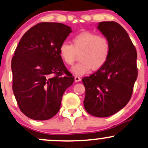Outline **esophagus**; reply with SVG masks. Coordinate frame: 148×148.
I'll list each match as a JSON object with an SVG mask.
<instances>
[{
    "mask_svg": "<svg viewBox=\"0 0 148 148\" xmlns=\"http://www.w3.org/2000/svg\"><path fill=\"white\" fill-rule=\"evenodd\" d=\"M74 80H75L76 82H79V81H81V77H80V76H75V77H74Z\"/></svg>",
    "mask_w": 148,
    "mask_h": 148,
    "instance_id": "34e87169",
    "label": "esophagus"
}]
</instances>
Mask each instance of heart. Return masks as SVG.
I'll use <instances>...</instances> for the list:
<instances>
[{"instance_id":"obj_1","label":"heart","mask_w":148,"mask_h":148,"mask_svg":"<svg viewBox=\"0 0 148 148\" xmlns=\"http://www.w3.org/2000/svg\"><path fill=\"white\" fill-rule=\"evenodd\" d=\"M110 42L106 36L91 32H83L72 38V45L63 42L59 47V56L67 65L75 61L80 53L78 63L71 71L75 75L81 76L90 69L97 70L102 67L108 59L110 53Z\"/></svg>"}]
</instances>
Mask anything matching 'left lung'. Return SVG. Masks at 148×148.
Returning a JSON list of instances; mask_svg holds the SVG:
<instances>
[{
    "mask_svg": "<svg viewBox=\"0 0 148 148\" xmlns=\"http://www.w3.org/2000/svg\"><path fill=\"white\" fill-rule=\"evenodd\" d=\"M98 29L110 42V53L104 65L83 77L85 109L97 117H108L130 100L138 76L136 48L127 32L114 21L99 23Z\"/></svg>",
    "mask_w": 148,
    "mask_h": 148,
    "instance_id": "obj_1",
    "label": "left lung"
}]
</instances>
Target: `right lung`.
Instances as JSON below:
<instances>
[{"mask_svg":"<svg viewBox=\"0 0 148 148\" xmlns=\"http://www.w3.org/2000/svg\"><path fill=\"white\" fill-rule=\"evenodd\" d=\"M71 27L43 22L27 31L12 59V90L21 111L29 118L45 121L59 111L64 92L74 77L59 56V47Z\"/></svg>","mask_w":148,"mask_h":148,"instance_id":"right-lung-1","label":"right lung"}]
</instances>
